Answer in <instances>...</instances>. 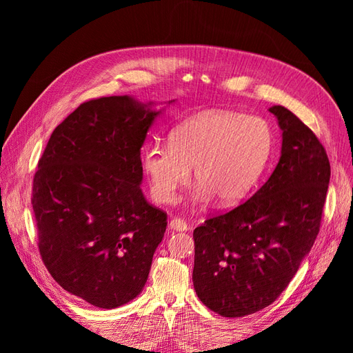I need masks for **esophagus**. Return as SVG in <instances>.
I'll use <instances>...</instances> for the list:
<instances>
[{
	"mask_svg": "<svg viewBox=\"0 0 353 353\" xmlns=\"http://www.w3.org/2000/svg\"><path fill=\"white\" fill-rule=\"evenodd\" d=\"M169 230H172V231H187L188 225H187L185 221L179 219V218H174V219H170V222H169Z\"/></svg>",
	"mask_w": 353,
	"mask_h": 353,
	"instance_id": "obj_1",
	"label": "esophagus"
}]
</instances>
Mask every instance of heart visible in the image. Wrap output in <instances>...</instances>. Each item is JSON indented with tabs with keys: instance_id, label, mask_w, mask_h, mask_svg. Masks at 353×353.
Masks as SVG:
<instances>
[{
	"instance_id": "heart-1",
	"label": "heart",
	"mask_w": 353,
	"mask_h": 353,
	"mask_svg": "<svg viewBox=\"0 0 353 353\" xmlns=\"http://www.w3.org/2000/svg\"><path fill=\"white\" fill-rule=\"evenodd\" d=\"M272 147L274 134L263 117L208 110L176 125L169 145H145L141 166L152 196L160 203L172 201L194 169L199 185L193 200L208 203L216 197L221 206H231L258 183Z\"/></svg>"
}]
</instances>
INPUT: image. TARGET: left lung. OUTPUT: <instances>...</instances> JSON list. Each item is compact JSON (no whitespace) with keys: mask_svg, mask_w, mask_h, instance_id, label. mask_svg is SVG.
Listing matches in <instances>:
<instances>
[{"mask_svg":"<svg viewBox=\"0 0 353 353\" xmlns=\"http://www.w3.org/2000/svg\"><path fill=\"white\" fill-rule=\"evenodd\" d=\"M281 156L268 181L243 205L193 232V283L200 301L228 318L270 306L311 252L330 184V162L315 134L283 105Z\"/></svg>","mask_w":353,"mask_h":353,"instance_id":"1","label":"left lung"}]
</instances>
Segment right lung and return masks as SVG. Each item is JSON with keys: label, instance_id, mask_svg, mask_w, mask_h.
Returning a JSON list of instances; mask_svg holds the SVG:
<instances>
[{"label": "right lung", "instance_id": "obj_1", "mask_svg": "<svg viewBox=\"0 0 353 353\" xmlns=\"http://www.w3.org/2000/svg\"><path fill=\"white\" fill-rule=\"evenodd\" d=\"M163 110L131 95L87 101L52 131L39 159L32 208L42 261L66 292L97 307L143 292L165 236L166 213L140 187L141 147Z\"/></svg>", "mask_w": 353, "mask_h": 353}]
</instances>
